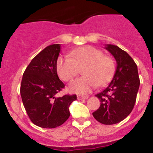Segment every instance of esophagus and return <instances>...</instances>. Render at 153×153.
<instances>
[{"label":"esophagus","mask_w":153,"mask_h":153,"mask_svg":"<svg viewBox=\"0 0 153 153\" xmlns=\"http://www.w3.org/2000/svg\"><path fill=\"white\" fill-rule=\"evenodd\" d=\"M88 96H82V95H78L77 96V100H86L88 99Z\"/></svg>","instance_id":"esophagus-1"}]
</instances>
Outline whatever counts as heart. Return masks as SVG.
Masks as SVG:
<instances>
[{
    "label": "heart",
    "mask_w": 153,
    "mask_h": 153,
    "mask_svg": "<svg viewBox=\"0 0 153 153\" xmlns=\"http://www.w3.org/2000/svg\"><path fill=\"white\" fill-rule=\"evenodd\" d=\"M72 58H58L56 70L63 81H70L79 74L83 69L84 76L70 83V91L79 94H86L97 86H104L111 79L115 70L114 61L109 56L95 47L86 46L74 50Z\"/></svg>",
    "instance_id": "heart-1"
}]
</instances>
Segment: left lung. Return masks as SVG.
Returning <instances> with one entry per match:
<instances>
[{
  "mask_svg": "<svg viewBox=\"0 0 153 153\" xmlns=\"http://www.w3.org/2000/svg\"><path fill=\"white\" fill-rule=\"evenodd\" d=\"M105 48L114 56L117 68L107 87L96 95L100 106L93 116L100 123L113 125L121 122L132 112L140 81L137 66L126 51L113 44H106Z\"/></svg>",
  "mask_w": 153,
  "mask_h": 153,
  "instance_id": "left-lung-1",
  "label": "left lung"
}]
</instances>
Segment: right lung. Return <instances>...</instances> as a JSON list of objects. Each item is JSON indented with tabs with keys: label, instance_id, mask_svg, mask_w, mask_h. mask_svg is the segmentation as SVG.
<instances>
[{
	"label": "right lung",
	"instance_id": "1",
	"mask_svg": "<svg viewBox=\"0 0 153 153\" xmlns=\"http://www.w3.org/2000/svg\"><path fill=\"white\" fill-rule=\"evenodd\" d=\"M60 52V44L44 48L31 60L21 80V99L30 120L46 129L64 123L70 117V105L76 100L75 94L56 97L65 86L56 71Z\"/></svg>",
	"mask_w": 153,
	"mask_h": 153
}]
</instances>
